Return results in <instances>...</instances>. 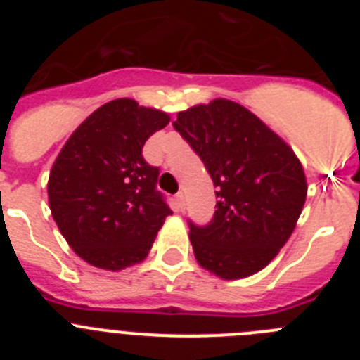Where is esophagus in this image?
<instances>
[{"mask_svg":"<svg viewBox=\"0 0 360 360\" xmlns=\"http://www.w3.org/2000/svg\"><path fill=\"white\" fill-rule=\"evenodd\" d=\"M174 200H176L178 211H184V209H186V196H184V193H178Z\"/></svg>","mask_w":360,"mask_h":360,"instance_id":"obj_1","label":"esophagus"}]
</instances>
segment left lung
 <instances>
[{
    "mask_svg": "<svg viewBox=\"0 0 360 360\" xmlns=\"http://www.w3.org/2000/svg\"><path fill=\"white\" fill-rule=\"evenodd\" d=\"M173 128L203 162L218 198L207 225L189 221L196 259L224 279L256 274L287 243L303 211V165L254 113L225 98L180 111Z\"/></svg>",
    "mask_w": 360,
    "mask_h": 360,
    "instance_id": "left-lung-1",
    "label": "left lung"
}]
</instances>
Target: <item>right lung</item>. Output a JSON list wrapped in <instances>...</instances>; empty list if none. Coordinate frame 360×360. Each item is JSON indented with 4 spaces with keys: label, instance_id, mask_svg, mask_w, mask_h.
Wrapping results in <instances>:
<instances>
[{
    "label": "right lung",
    "instance_id": "1",
    "mask_svg": "<svg viewBox=\"0 0 360 360\" xmlns=\"http://www.w3.org/2000/svg\"><path fill=\"white\" fill-rule=\"evenodd\" d=\"M169 115L117 98L95 110L61 149L49 178L50 211L79 256L104 270L141 263L173 211L160 169L142 157Z\"/></svg>",
    "mask_w": 360,
    "mask_h": 360
}]
</instances>
